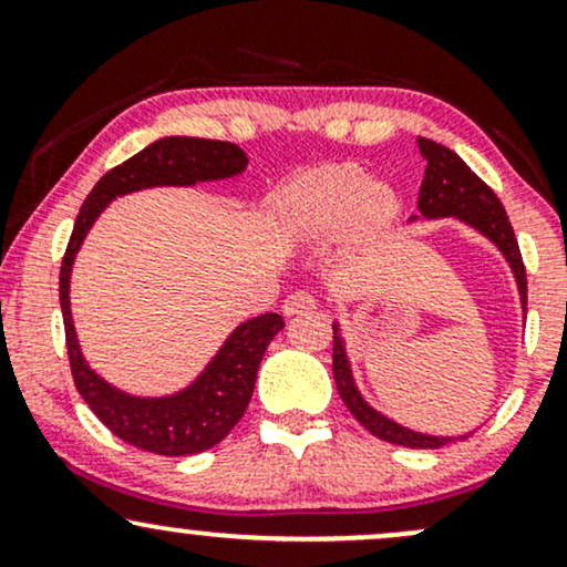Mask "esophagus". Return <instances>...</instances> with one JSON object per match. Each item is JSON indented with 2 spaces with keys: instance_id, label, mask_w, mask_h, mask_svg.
<instances>
[{
  "instance_id": "obj_1",
  "label": "esophagus",
  "mask_w": 567,
  "mask_h": 567,
  "mask_svg": "<svg viewBox=\"0 0 567 567\" xmlns=\"http://www.w3.org/2000/svg\"><path fill=\"white\" fill-rule=\"evenodd\" d=\"M311 309H317V298L311 296L309 290H296V292H290V296L285 298V303H282L285 317L301 315V311H311Z\"/></svg>"
}]
</instances>
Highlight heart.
Here are the masks:
<instances>
[{
    "instance_id": "obj_1",
    "label": "heart",
    "mask_w": 567,
    "mask_h": 567,
    "mask_svg": "<svg viewBox=\"0 0 567 567\" xmlns=\"http://www.w3.org/2000/svg\"><path fill=\"white\" fill-rule=\"evenodd\" d=\"M360 210L373 224L392 218L394 194L386 186L370 184L354 167H322L303 175L285 197L288 224L298 234L338 229Z\"/></svg>"
}]
</instances>
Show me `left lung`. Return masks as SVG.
<instances>
[{
    "label": "left lung",
    "instance_id": "8db88e82",
    "mask_svg": "<svg viewBox=\"0 0 567 567\" xmlns=\"http://www.w3.org/2000/svg\"><path fill=\"white\" fill-rule=\"evenodd\" d=\"M419 148L426 159V173L419 192V213L424 218H458L464 220L466 226H472V229H477L483 237L491 239V243L504 252L506 264L512 266V275L517 279L519 301H523L525 309V306H528V279H525V264L523 256H519L517 237H514V229L504 205H501L496 194H493V188L487 186L485 181H480L477 175L470 171V165L447 146L429 138H419ZM333 379L338 394H341L349 413L354 415L370 434H375V437L383 442H392V445L402 447H421V451H434V447L451 445L455 440L470 437V434L437 437V434L413 432V429L396 424V421L381 415L375 408H370L368 402L362 400L360 389H357L354 375H351L347 343H343L338 322L333 324Z\"/></svg>",
    "mask_w": 567,
    "mask_h": 567
}]
</instances>
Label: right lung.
Listing matches in <instances>:
<instances>
[{
	"label": "right lung",
	"mask_w": 567,
	"mask_h": 567,
	"mask_svg": "<svg viewBox=\"0 0 567 567\" xmlns=\"http://www.w3.org/2000/svg\"><path fill=\"white\" fill-rule=\"evenodd\" d=\"M245 167V152L234 143L171 135V138L154 141L152 146L103 175L76 216L61 264V311L63 328H66L71 375H74L76 392L82 394V400L97 419L112 429L116 437L141 447V451L157 455H194L218 445L245 415L247 402L256 389L264 351L271 338L285 328V320L271 311V315L243 322L226 338L224 347L207 362L197 381L188 383L186 389L167 396H135L103 381L84 362L74 320H71V266H74L87 231L93 229L95 218L106 210L109 202L122 194L152 186H194L199 181H224L239 175Z\"/></svg>",
	"instance_id": "right-lung-1"
}]
</instances>
